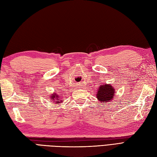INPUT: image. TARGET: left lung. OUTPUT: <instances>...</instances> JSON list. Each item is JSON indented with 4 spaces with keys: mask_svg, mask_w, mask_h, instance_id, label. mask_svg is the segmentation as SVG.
Listing matches in <instances>:
<instances>
[{
    "mask_svg": "<svg viewBox=\"0 0 157 157\" xmlns=\"http://www.w3.org/2000/svg\"><path fill=\"white\" fill-rule=\"evenodd\" d=\"M114 95V89L111 85L104 84L100 86L96 94L97 98L101 103H105L113 100Z\"/></svg>",
    "mask_w": 157,
    "mask_h": 157,
    "instance_id": "1",
    "label": "left lung"
}]
</instances>
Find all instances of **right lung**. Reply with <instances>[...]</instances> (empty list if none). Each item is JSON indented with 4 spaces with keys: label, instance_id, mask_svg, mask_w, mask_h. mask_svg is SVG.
<instances>
[{
    "label": "right lung",
    "instance_id": "add662e5",
    "mask_svg": "<svg viewBox=\"0 0 157 157\" xmlns=\"http://www.w3.org/2000/svg\"><path fill=\"white\" fill-rule=\"evenodd\" d=\"M51 96H52V100H56L55 103H59V98L58 95H57V94H53V95H51ZM60 102H61V101H60Z\"/></svg>",
    "mask_w": 157,
    "mask_h": 157
}]
</instances>
